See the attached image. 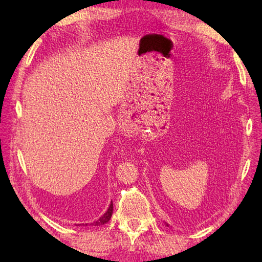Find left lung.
<instances>
[{
  "instance_id": "1",
  "label": "left lung",
  "mask_w": 262,
  "mask_h": 262,
  "mask_svg": "<svg viewBox=\"0 0 262 262\" xmlns=\"http://www.w3.org/2000/svg\"><path fill=\"white\" fill-rule=\"evenodd\" d=\"M167 226H168V225H167Z\"/></svg>"
}]
</instances>
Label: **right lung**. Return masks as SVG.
I'll use <instances>...</instances> for the list:
<instances>
[{"mask_svg": "<svg viewBox=\"0 0 262 262\" xmlns=\"http://www.w3.org/2000/svg\"><path fill=\"white\" fill-rule=\"evenodd\" d=\"M113 210H114V204H113V201H112V203H110L107 212L104 214V215L100 216V219H98L96 222H94V223H91V225L99 226V225H104L105 223H107V222L110 220V217H112V215H113ZM80 225H81V224H80ZM83 225H84V224H83ZM85 225L87 226V224H85Z\"/></svg>", "mask_w": 262, "mask_h": 262, "instance_id": "obj_1", "label": "right lung"}]
</instances>
